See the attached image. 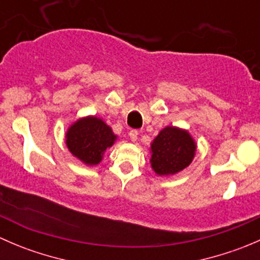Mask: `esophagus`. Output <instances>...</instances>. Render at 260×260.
Returning a JSON list of instances; mask_svg holds the SVG:
<instances>
[{
    "label": "esophagus",
    "instance_id": "obj_1",
    "mask_svg": "<svg viewBox=\"0 0 260 260\" xmlns=\"http://www.w3.org/2000/svg\"><path fill=\"white\" fill-rule=\"evenodd\" d=\"M138 135H140V133H138V131H136V129L131 131V132H129L131 141H132V142H136V141L138 140Z\"/></svg>",
    "mask_w": 260,
    "mask_h": 260
}]
</instances>
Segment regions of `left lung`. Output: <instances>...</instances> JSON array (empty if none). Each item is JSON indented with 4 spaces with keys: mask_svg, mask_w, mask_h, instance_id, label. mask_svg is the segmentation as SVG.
<instances>
[{
    "mask_svg": "<svg viewBox=\"0 0 260 260\" xmlns=\"http://www.w3.org/2000/svg\"><path fill=\"white\" fill-rule=\"evenodd\" d=\"M151 166L159 176L182 171L195 156L196 145L190 133L176 127H166L151 145Z\"/></svg>",
    "mask_w": 260,
    "mask_h": 260,
    "instance_id": "left-lung-1",
    "label": "left lung"
}]
</instances>
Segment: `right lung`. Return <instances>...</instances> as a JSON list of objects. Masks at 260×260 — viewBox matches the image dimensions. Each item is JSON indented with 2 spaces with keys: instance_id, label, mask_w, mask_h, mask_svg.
Here are the masks:
<instances>
[{
  "instance_id": "1",
  "label": "right lung",
  "mask_w": 260,
  "mask_h": 260,
  "mask_svg": "<svg viewBox=\"0 0 260 260\" xmlns=\"http://www.w3.org/2000/svg\"><path fill=\"white\" fill-rule=\"evenodd\" d=\"M67 146L85 165H98L107 148L113 146L117 136L112 128L96 117L77 120L67 132Z\"/></svg>"
}]
</instances>
